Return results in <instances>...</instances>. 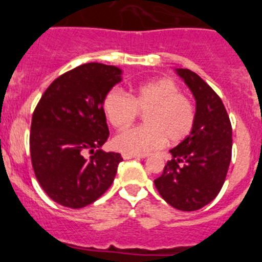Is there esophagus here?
I'll use <instances>...</instances> for the list:
<instances>
[{"label": "esophagus", "mask_w": 262, "mask_h": 262, "mask_svg": "<svg viewBox=\"0 0 262 262\" xmlns=\"http://www.w3.org/2000/svg\"><path fill=\"white\" fill-rule=\"evenodd\" d=\"M124 160H129V159H143L142 156H138V155H129V154H123L122 155Z\"/></svg>", "instance_id": "esophagus-1"}]
</instances>
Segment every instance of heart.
<instances>
[{
  "mask_svg": "<svg viewBox=\"0 0 262 262\" xmlns=\"http://www.w3.org/2000/svg\"><path fill=\"white\" fill-rule=\"evenodd\" d=\"M103 110L113 127L123 129L145 113L147 126L118 134L113 140L115 149L129 155H147L169 140L180 143L190 135L195 110L172 80H159L140 85L133 96L113 89L103 99Z\"/></svg>",
  "mask_w": 262,
  "mask_h": 262,
  "instance_id": "1",
  "label": "heart"
}]
</instances>
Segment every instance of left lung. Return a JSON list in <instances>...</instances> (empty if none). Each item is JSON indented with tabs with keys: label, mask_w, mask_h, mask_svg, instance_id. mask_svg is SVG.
I'll list each match as a JSON object with an SVG mask.
<instances>
[{
	"label": "left lung",
	"mask_w": 262,
	"mask_h": 262,
	"mask_svg": "<svg viewBox=\"0 0 262 262\" xmlns=\"http://www.w3.org/2000/svg\"><path fill=\"white\" fill-rule=\"evenodd\" d=\"M178 76L195 98V122L190 135L170 149L155 186L163 200L181 211H195L211 202L226 180L232 155V127L221 97L190 69Z\"/></svg>",
	"instance_id": "1"
}]
</instances>
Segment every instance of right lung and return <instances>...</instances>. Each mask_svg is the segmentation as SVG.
Listing matches in <instances>:
<instances>
[{
  "label": "right lung",
  "mask_w": 262,
  "mask_h": 262,
  "mask_svg": "<svg viewBox=\"0 0 262 262\" xmlns=\"http://www.w3.org/2000/svg\"><path fill=\"white\" fill-rule=\"evenodd\" d=\"M120 75L119 68L101 62L76 67L53 81L34 110L32 168L41 189L59 205L85 207L114 181L123 159L101 149L110 135L103 99Z\"/></svg>",
  "instance_id": "add662e5"
}]
</instances>
